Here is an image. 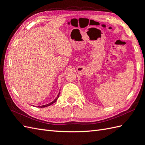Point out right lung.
Instances as JSON below:
<instances>
[{
	"instance_id": "1",
	"label": "right lung",
	"mask_w": 145,
	"mask_h": 145,
	"mask_svg": "<svg viewBox=\"0 0 145 145\" xmlns=\"http://www.w3.org/2000/svg\"><path fill=\"white\" fill-rule=\"evenodd\" d=\"M59 94H60V93H59V94L57 95V97L53 101H52V102H51V103H48V104H47V105H42V106H37V107H39V108H45V107H46V106H50L51 105L53 104L54 103H55V102H56L57 100V99H58L59 97Z\"/></svg>"
}]
</instances>
